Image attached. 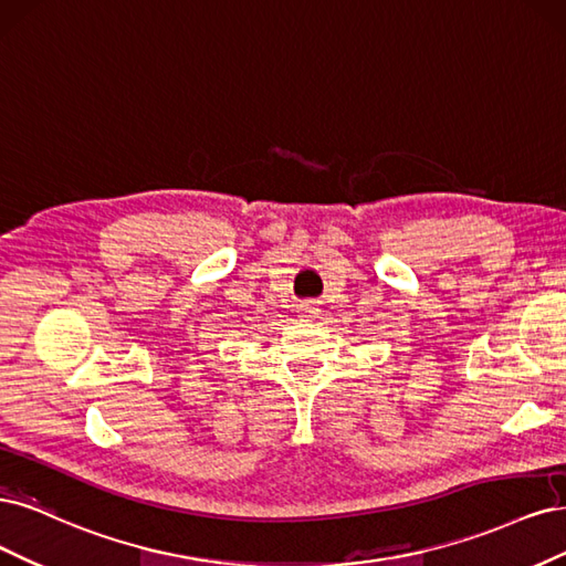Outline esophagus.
Wrapping results in <instances>:
<instances>
[{
	"instance_id": "esophagus-1",
	"label": "esophagus",
	"mask_w": 566,
	"mask_h": 566,
	"mask_svg": "<svg viewBox=\"0 0 566 566\" xmlns=\"http://www.w3.org/2000/svg\"><path fill=\"white\" fill-rule=\"evenodd\" d=\"M298 313L307 319H315L319 315V305L315 301H303L301 307H298Z\"/></svg>"
}]
</instances>
